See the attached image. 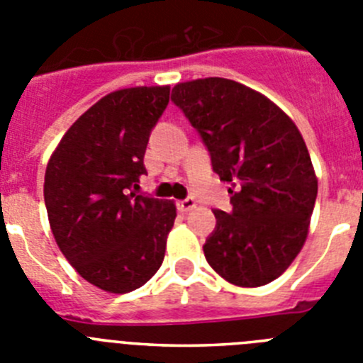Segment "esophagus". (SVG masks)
Segmentation results:
<instances>
[{"label":"esophagus","instance_id":"esophagus-1","mask_svg":"<svg viewBox=\"0 0 363 363\" xmlns=\"http://www.w3.org/2000/svg\"><path fill=\"white\" fill-rule=\"evenodd\" d=\"M196 207V201H194V198H185V200L178 201V209L182 211V213H189V211H192Z\"/></svg>","mask_w":363,"mask_h":363}]
</instances>
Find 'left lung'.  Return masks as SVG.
Masks as SVG:
<instances>
[{"label":"left lung","instance_id":"8db88e82","mask_svg":"<svg viewBox=\"0 0 363 363\" xmlns=\"http://www.w3.org/2000/svg\"><path fill=\"white\" fill-rule=\"evenodd\" d=\"M171 99L200 133L214 172L233 184V209L214 211L205 258L238 287L277 280L306 243L318 194L300 130L277 104L233 79L178 83Z\"/></svg>","mask_w":363,"mask_h":363}]
</instances>
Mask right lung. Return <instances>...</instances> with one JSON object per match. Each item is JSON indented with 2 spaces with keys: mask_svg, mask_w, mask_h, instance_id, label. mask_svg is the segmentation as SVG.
Wrapping results in <instances>:
<instances>
[{
  "mask_svg": "<svg viewBox=\"0 0 363 363\" xmlns=\"http://www.w3.org/2000/svg\"><path fill=\"white\" fill-rule=\"evenodd\" d=\"M171 86H130L104 96L70 125L45 171L43 196L60 251L98 289L123 294L160 269L174 225L172 200L138 187L149 136Z\"/></svg>",
  "mask_w": 363,
  "mask_h": 363,
  "instance_id": "1",
  "label": "right lung"
}]
</instances>
